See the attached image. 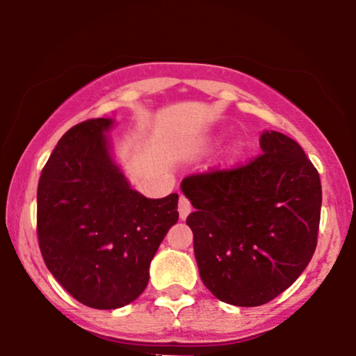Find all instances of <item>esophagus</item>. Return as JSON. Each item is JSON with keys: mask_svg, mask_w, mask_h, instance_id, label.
<instances>
[{"mask_svg": "<svg viewBox=\"0 0 356 356\" xmlns=\"http://www.w3.org/2000/svg\"><path fill=\"white\" fill-rule=\"evenodd\" d=\"M178 212H179V218L181 220H186V217L189 216V212H191V204L186 197H179V202H178Z\"/></svg>", "mask_w": 356, "mask_h": 356, "instance_id": "1", "label": "esophagus"}]
</instances>
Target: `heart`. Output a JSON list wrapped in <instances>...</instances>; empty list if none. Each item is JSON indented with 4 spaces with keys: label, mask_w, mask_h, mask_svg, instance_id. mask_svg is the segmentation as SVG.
Returning a JSON list of instances; mask_svg holds the SVG:
<instances>
[{
    "label": "heart",
    "mask_w": 356,
    "mask_h": 356,
    "mask_svg": "<svg viewBox=\"0 0 356 356\" xmlns=\"http://www.w3.org/2000/svg\"><path fill=\"white\" fill-rule=\"evenodd\" d=\"M220 140H222V136H213V138H209V139L204 140L201 149H204V150L216 149L217 145L220 144ZM243 154H245V145H243L241 143H236V144H233L230 149H228L227 160H228V162L233 163V162H236V160H240Z\"/></svg>",
    "instance_id": "heart-1"
}]
</instances>
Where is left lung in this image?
Masks as SVG:
<instances>
[{
	"instance_id": "obj_1",
	"label": "left lung",
	"mask_w": 356,
	"mask_h": 356,
	"mask_svg": "<svg viewBox=\"0 0 356 356\" xmlns=\"http://www.w3.org/2000/svg\"><path fill=\"white\" fill-rule=\"evenodd\" d=\"M262 154L245 167L193 175L181 191L204 285L223 303L261 306L309 264L318 240L321 179L300 144L261 134Z\"/></svg>"
}]
</instances>
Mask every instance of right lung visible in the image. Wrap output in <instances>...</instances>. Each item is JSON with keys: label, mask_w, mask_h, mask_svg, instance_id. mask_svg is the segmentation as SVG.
Returning <instances> with one entry per match:
<instances>
[{"label": "right lung", "mask_w": 356, "mask_h": 356, "mask_svg": "<svg viewBox=\"0 0 356 356\" xmlns=\"http://www.w3.org/2000/svg\"><path fill=\"white\" fill-rule=\"evenodd\" d=\"M111 118L67 131L42 170L37 233L43 261L79 303L116 309L143 293L149 267L170 227L178 194L149 199L116 163Z\"/></svg>", "instance_id": "add662e5"}]
</instances>
